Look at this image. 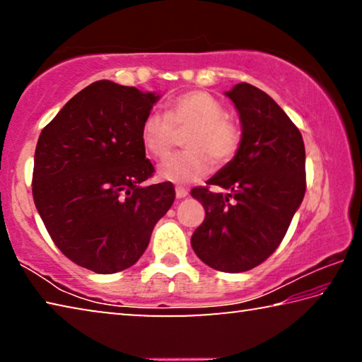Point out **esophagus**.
Instances as JSON below:
<instances>
[{"label":"esophagus","instance_id":"34e87169","mask_svg":"<svg viewBox=\"0 0 362 362\" xmlns=\"http://www.w3.org/2000/svg\"><path fill=\"white\" fill-rule=\"evenodd\" d=\"M187 194H188V188L182 187V185H177V187H175V196H177V199L187 198Z\"/></svg>","mask_w":362,"mask_h":362}]
</instances>
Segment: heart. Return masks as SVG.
Masks as SVG:
<instances>
[{
  "instance_id": "b5f03b06",
  "label": "heart",
  "mask_w": 362,
  "mask_h": 362,
  "mask_svg": "<svg viewBox=\"0 0 362 362\" xmlns=\"http://www.w3.org/2000/svg\"><path fill=\"white\" fill-rule=\"evenodd\" d=\"M187 151L169 158L159 166V175L175 183L203 179L214 161L225 166L235 159L243 142L240 126L225 116L216 97L192 90L169 103L166 113H150L142 122L140 139L153 158L164 159L173 151L177 134H185Z\"/></svg>"
}]
</instances>
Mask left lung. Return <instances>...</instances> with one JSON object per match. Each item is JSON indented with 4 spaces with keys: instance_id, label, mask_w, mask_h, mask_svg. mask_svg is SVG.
Listing matches in <instances>:
<instances>
[{
    "instance_id": "obj_1",
    "label": "left lung",
    "mask_w": 362,
    "mask_h": 362,
    "mask_svg": "<svg viewBox=\"0 0 362 362\" xmlns=\"http://www.w3.org/2000/svg\"><path fill=\"white\" fill-rule=\"evenodd\" d=\"M238 108L243 142L233 161L192 196L203 204L204 222L192 247L206 265L226 273L252 269L283 241L306 189L302 134L272 97L240 83L226 93Z\"/></svg>"
}]
</instances>
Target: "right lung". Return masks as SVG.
<instances>
[{
    "instance_id": "right-lung-1",
    "label": "right lung",
    "mask_w": 362,
    "mask_h": 362,
    "mask_svg": "<svg viewBox=\"0 0 362 362\" xmlns=\"http://www.w3.org/2000/svg\"><path fill=\"white\" fill-rule=\"evenodd\" d=\"M159 95L102 79L65 103L41 131L32 192L49 236L65 257L99 274L132 267L175 199L140 139Z\"/></svg>"
}]
</instances>
